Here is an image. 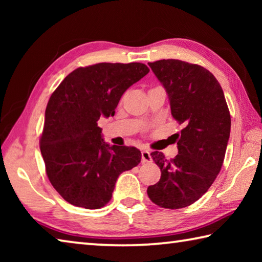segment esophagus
Instances as JSON below:
<instances>
[{
  "instance_id": "1",
  "label": "esophagus",
  "mask_w": 262,
  "mask_h": 262,
  "mask_svg": "<svg viewBox=\"0 0 262 262\" xmlns=\"http://www.w3.org/2000/svg\"><path fill=\"white\" fill-rule=\"evenodd\" d=\"M151 161L152 158L151 155L149 152V150H143V151H142V163H149Z\"/></svg>"
}]
</instances>
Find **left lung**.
Returning a JSON list of instances; mask_svg holds the SVG:
<instances>
[{
	"instance_id": "left-lung-1",
	"label": "left lung",
	"mask_w": 262,
	"mask_h": 262,
	"mask_svg": "<svg viewBox=\"0 0 262 262\" xmlns=\"http://www.w3.org/2000/svg\"><path fill=\"white\" fill-rule=\"evenodd\" d=\"M148 64L165 88L172 117L184 128L176 134L178 155L173 159L151 152L162 174L147 193L155 205L179 209L198 201L220 173L231 118L223 90L209 70L173 59Z\"/></svg>"
}]
</instances>
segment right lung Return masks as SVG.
I'll list each match as a JSON object with an SVG mask.
<instances>
[{
  "label": "right lung",
  "mask_w": 262,
  "mask_h": 262,
  "mask_svg": "<svg viewBox=\"0 0 262 262\" xmlns=\"http://www.w3.org/2000/svg\"><path fill=\"white\" fill-rule=\"evenodd\" d=\"M148 73L140 62L79 67L52 94L40 151L51 184L70 205L104 207L118 177L141 162L139 149L105 143L97 122L114 115L123 92Z\"/></svg>",
  "instance_id": "add662e5"
}]
</instances>
